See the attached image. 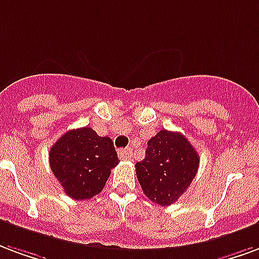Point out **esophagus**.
<instances>
[{
  "label": "esophagus",
  "instance_id": "obj_1",
  "mask_svg": "<svg viewBox=\"0 0 259 259\" xmlns=\"http://www.w3.org/2000/svg\"><path fill=\"white\" fill-rule=\"evenodd\" d=\"M118 157L121 160H130L131 158V149H120L118 150Z\"/></svg>",
  "mask_w": 259,
  "mask_h": 259
}]
</instances>
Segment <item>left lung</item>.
I'll list each match as a JSON object with an SVG mask.
<instances>
[{"instance_id":"left-lung-1","label":"left lung","mask_w":259,"mask_h":259,"mask_svg":"<svg viewBox=\"0 0 259 259\" xmlns=\"http://www.w3.org/2000/svg\"><path fill=\"white\" fill-rule=\"evenodd\" d=\"M199 164V154L181 132L161 130L149 139L146 156L135 168L145 196L167 207L189 188Z\"/></svg>"}]
</instances>
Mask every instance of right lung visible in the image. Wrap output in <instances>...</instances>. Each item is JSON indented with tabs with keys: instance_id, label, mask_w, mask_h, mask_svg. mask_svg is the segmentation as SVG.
Masks as SVG:
<instances>
[{
	"instance_id": "1",
	"label": "right lung",
	"mask_w": 259,
	"mask_h": 259,
	"mask_svg": "<svg viewBox=\"0 0 259 259\" xmlns=\"http://www.w3.org/2000/svg\"><path fill=\"white\" fill-rule=\"evenodd\" d=\"M117 164L113 141L88 127L67 131L50 150L51 169L65 193L74 200L101 193Z\"/></svg>"
}]
</instances>
